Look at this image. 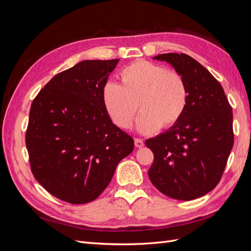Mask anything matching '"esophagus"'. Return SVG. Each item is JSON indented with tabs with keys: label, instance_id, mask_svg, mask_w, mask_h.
Masks as SVG:
<instances>
[{
	"label": "esophagus",
	"instance_id": "esophagus-1",
	"mask_svg": "<svg viewBox=\"0 0 251 251\" xmlns=\"http://www.w3.org/2000/svg\"><path fill=\"white\" fill-rule=\"evenodd\" d=\"M144 146V142L140 138H135V147L136 148H142Z\"/></svg>",
	"mask_w": 251,
	"mask_h": 251
}]
</instances>
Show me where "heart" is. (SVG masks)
Masks as SVG:
<instances>
[{
	"label": "heart",
	"mask_w": 251,
	"mask_h": 251,
	"mask_svg": "<svg viewBox=\"0 0 251 251\" xmlns=\"http://www.w3.org/2000/svg\"><path fill=\"white\" fill-rule=\"evenodd\" d=\"M120 85L108 82L102 100L113 124L131 127L137 112L142 133L168 128L183 116L188 102V87L183 75L148 60H137L121 70Z\"/></svg>",
	"instance_id": "1"
}]
</instances>
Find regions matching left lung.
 Segmentation results:
<instances>
[{
	"label": "left lung",
	"instance_id": "obj_1",
	"mask_svg": "<svg viewBox=\"0 0 251 251\" xmlns=\"http://www.w3.org/2000/svg\"><path fill=\"white\" fill-rule=\"evenodd\" d=\"M154 59L165 60L183 75L189 94L178 123L146 141L154 154L149 178L170 198L194 200L221 180L233 146L232 109L220 82L193 57L164 53Z\"/></svg>",
	"mask_w": 251,
	"mask_h": 251
}]
</instances>
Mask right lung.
<instances>
[{
	"instance_id": "add662e5",
	"label": "right lung",
	"mask_w": 251,
	"mask_h": 251,
	"mask_svg": "<svg viewBox=\"0 0 251 251\" xmlns=\"http://www.w3.org/2000/svg\"><path fill=\"white\" fill-rule=\"evenodd\" d=\"M119 59L82 60L56 74L33 100L26 147L37 182L71 204L95 200L134 140L112 123L102 90Z\"/></svg>"
}]
</instances>
